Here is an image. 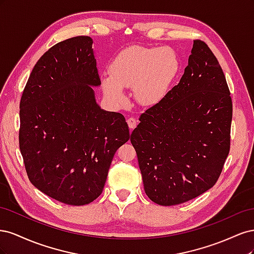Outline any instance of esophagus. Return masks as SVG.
Returning <instances> with one entry per match:
<instances>
[{"mask_svg":"<svg viewBox=\"0 0 254 254\" xmlns=\"http://www.w3.org/2000/svg\"><path fill=\"white\" fill-rule=\"evenodd\" d=\"M127 123H128V126H129L130 129H134L136 127V125H137V121L134 118H129L127 120Z\"/></svg>","mask_w":254,"mask_h":254,"instance_id":"obj_1","label":"esophagus"}]
</instances>
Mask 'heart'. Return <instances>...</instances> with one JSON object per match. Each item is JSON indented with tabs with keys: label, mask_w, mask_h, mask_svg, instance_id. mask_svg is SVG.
<instances>
[{
	"label": "heart",
	"mask_w": 254,
	"mask_h": 254,
	"mask_svg": "<svg viewBox=\"0 0 254 254\" xmlns=\"http://www.w3.org/2000/svg\"><path fill=\"white\" fill-rule=\"evenodd\" d=\"M179 70V60L167 48L132 47L115 57L109 67L110 78L103 80L105 95L115 104H125L122 89H133L137 102H159L170 89Z\"/></svg>",
	"instance_id": "obj_1"
}]
</instances>
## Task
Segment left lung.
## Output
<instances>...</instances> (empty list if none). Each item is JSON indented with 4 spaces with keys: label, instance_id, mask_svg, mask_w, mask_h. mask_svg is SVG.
Returning a JSON list of instances; mask_svg holds the SVG:
<instances>
[{
    "label": "left lung",
    "instance_id": "1",
    "mask_svg": "<svg viewBox=\"0 0 254 254\" xmlns=\"http://www.w3.org/2000/svg\"><path fill=\"white\" fill-rule=\"evenodd\" d=\"M232 111L216 57L194 40L179 83L141 114L130 139L150 200L180 204L217 182L230 151Z\"/></svg>",
    "mask_w": 254,
    "mask_h": 254
}]
</instances>
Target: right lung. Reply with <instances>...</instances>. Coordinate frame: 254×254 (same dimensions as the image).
I'll return each instance as SVG.
<instances>
[{
  "label": "right lung",
  "instance_id": "1",
  "mask_svg": "<svg viewBox=\"0 0 254 254\" xmlns=\"http://www.w3.org/2000/svg\"><path fill=\"white\" fill-rule=\"evenodd\" d=\"M92 39L61 41L37 61L20 101L19 146L34 187L71 205L102 194L115 151L130 137L124 115L98 107Z\"/></svg>",
  "mask_w": 254,
  "mask_h": 254
}]
</instances>
